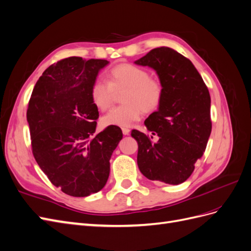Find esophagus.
Segmentation results:
<instances>
[{
	"mask_svg": "<svg viewBox=\"0 0 251 251\" xmlns=\"http://www.w3.org/2000/svg\"><path fill=\"white\" fill-rule=\"evenodd\" d=\"M121 130H123L124 135H128V134H130V128H127V127H123V128H121Z\"/></svg>",
	"mask_w": 251,
	"mask_h": 251,
	"instance_id": "obj_1",
	"label": "esophagus"
}]
</instances>
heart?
<instances>
[{
    "label": "heart",
    "instance_id": "b5f03b06",
    "mask_svg": "<svg viewBox=\"0 0 251 251\" xmlns=\"http://www.w3.org/2000/svg\"><path fill=\"white\" fill-rule=\"evenodd\" d=\"M108 78L109 82L98 78L91 86V100L98 110L109 109L115 98V92L126 91L123 95L125 103L111 109L101 118L104 126H130L140 119L143 111L153 112L162 101V83L151 77L149 71L143 68L121 64L112 68Z\"/></svg>",
    "mask_w": 251,
    "mask_h": 251
}]
</instances>
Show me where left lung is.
<instances>
[{"label": "left lung", "mask_w": 251, "mask_h": 251, "mask_svg": "<svg viewBox=\"0 0 251 251\" xmlns=\"http://www.w3.org/2000/svg\"><path fill=\"white\" fill-rule=\"evenodd\" d=\"M135 64L153 68L163 87L158 111L144 121L151 136L131 133L138 143V168L150 180L180 184L191 176L207 146L209 91L191 60L172 48H155ZM153 135L158 136L155 143Z\"/></svg>", "instance_id": "8db88e82"}]
</instances>
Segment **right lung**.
I'll use <instances>...</instances> for the list:
<instances>
[{
    "label": "right lung",
    "mask_w": 251,
    "mask_h": 251,
    "mask_svg": "<svg viewBox=\"0 0 251 251\" xmlns=\"http://www.w3.org/2000/svg\"><path fill=\"white\" fill-rule=\"evenodd\" d=\"M105 59L71 56L48 67L36 81L27 121L32 154L51 183L72 197L100 192L110 174V159L123 138L110 126L94 135L98 110L91 86Z\"/></svg>",
    "instance_id": "right-lung-1"
}]
</instances>
